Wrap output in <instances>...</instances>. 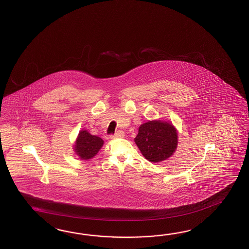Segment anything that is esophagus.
I'll use <instances>...</instances> for the list:
<instances>
[{
  "mask_svg": "<svg viewBox=\"0 0 249 249\" xmlns=\"http://www.w3.org/2000/svg\"><path fill=\"white\" fill-rule=\"evenodd\" d=\"M124 132L122 131H118V132H116L114 135H111V138H119L123 137L124 136Z\"/></svg>",
  "mask_w": 249,
  "mask_h": 249,
  "instance_id": "1",
  "label": "esophagus"
}]
</instances>
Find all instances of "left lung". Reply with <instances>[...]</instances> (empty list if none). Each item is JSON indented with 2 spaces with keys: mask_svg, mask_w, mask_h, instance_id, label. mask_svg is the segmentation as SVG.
Masks as SVG:
<instances>
[{
  "mask_svg": "<svg viewBox=\"0 0 249 249\" xmlns=\"http://www.w3.org/2000/svg\"><path fill=\"white\" fill-rule=\"evenodd\" d=\"M134 142L145 159L157 163L169 159L174 154L177 148L178 134L172 124L154 120L140 126Z\"/></svg>",
  "mask_w": 249,
  "mask_h": 249,
  "instance_id": "left-lung-1",
  "label": "left lung"
}]
</instances>
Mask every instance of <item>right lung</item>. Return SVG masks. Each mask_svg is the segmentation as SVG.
<instances>
[{
    "mask_svg": "<svg viewBox=\"0 0 249 249\" xmlns=\"http://www.w3.org/2000/svg\"><path fill=\"white\" fill-rule=\"evenodd\" d=\"M103 140L101 138L91 135L87 131H81L74 144V151L80 159L88 160L95 157L102 145Z\"/></svg>",
    "mask_w": 249,
    "mask_h": 249,
    "instance_id": "add662e5",
    "label": "right lung"
}]
</instances>
